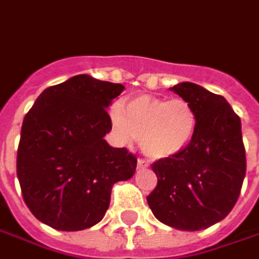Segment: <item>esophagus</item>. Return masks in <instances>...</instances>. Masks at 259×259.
I'll use <instances>...</instances> for the list:
<instances>
[{"instance_id": "34e87169", "label": "esophagus", "mask_w": 259, "mask_h": 259, "mask_svg": "<svg viewBox=\"0 0 259 259\" xmlns=\"http://www.w3.org/2000/svg\"><path fill=\"white\" fill-rule=\"evenodd\" d=\"M145 168H148V163L142 159H138V169H145Z\"/></svg>"}]
</instances>
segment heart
Wrapping results in <instances>:
<instances>
[{
    "mask_svg": "<svg viewBox=\"0 0 259 259\" xmlns=\"http://www.w3.org/2000/svg\"><path fill=\"white\" fill-rule=\"evenodd\" d=\"M113 136L121 146L139 138L143 155L151 161L180 156L194 141L198 117L194 107L183 98L166 100L141 94L130 97L124 106L108 108Z\"/></svg>",
    "mask_w": 259,
    "mask_h": 259,
    "instance_id": "heart-1",
    "label": "heart"
}]
</instances>
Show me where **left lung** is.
Segmentation results:
<instances>
[{
	"mask_svg": "<svg viewBox=\"0 0 259 259\" xmlns=\"http://www.w3.org/2000/svg\"><path fill=\"white\" fill-rule=\"evenodd\" d=\"M197 113L194 141L180 156L152 165L158 186L146 197L155 218L194 232L223 220L235 206L246 172L241 118L226 98L193 82L169 88Z\"/></svg>",
	"mask_w": 259,
	"mask_h": 259,
	"instance_id": "left-lung-1",
	"label": "left lung"
}]
</instances>
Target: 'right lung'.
Returning a JSON list of instances; mask_svg holds the SVG:
<instances>
[{"instance_id":"obj_1","label":"right lung","mask_w":259,"mask_h":259,"mask_svg":"<svg viewBox=\"0 0 259 259\" xmlns=\"http://www.w3.org/2000/svg\"><path fill=\"white\" fill-rule=\"evenodd\" d=\"M124 85L76 75L46 88L21 126L17 177L23 198L41 223L82 231L104 218L111 187L136 171V158L104 139L107 108Z\"/></svg>"}]
</instances>
